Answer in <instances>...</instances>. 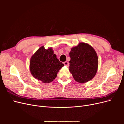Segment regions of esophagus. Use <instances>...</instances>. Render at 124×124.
Here are the masks:
<instances>
[{
    "label": "esophagus",
    "mask_w": 124,
    "mask_h": 124,
    "mask_svg": "<svg viewBox=\"0 0 124 124\" xmlns=\"http://www.w3.org/2000/svg\"><path fill=\"white\" fill-rule=\"evenodd\" d=\"M63 64H64V65L67 66V67H68L69 65V62H67V61H66V62H63Z\"/></svg>",
    "instance_id": "obj_1"
}]
</instances>
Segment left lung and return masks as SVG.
<instances>
[{
  "label": "left lung",
  "instance_id": "8db88e82",
  "mask_svg": "<svg viewBox=\"0 0 124 124\" xmlns=\"http://www.w3.org/2000/svg\"><path fill=\"white\" fill-rule=\"evenodd\" d=\"M69 71L80 83L92 80L98 70V59L95 50L89 44L81 42L71 48L69 53Z\"/></svg>",
  "mask_w": 124,
  "mask_h": 124
}]
</instances>
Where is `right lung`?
<instances>
[{
	"label": "right lung",
	"instance_id": "1",
	"mask_svg": "<svg viewBox=\"0 0 124 124\" xmlns=\"http://www.w3.org/2000/svg\"><path fill=\"white\" fill-rule=\"evenodd\" d=\"M63 66L64 65L59 61L52 48L46 50L44 46L40 47L31 56L29 63L32 76L44 83L53 81Z\"/></svg>",
	"mask_w": 124,
	"mask_h": 124
}]
</instances>
